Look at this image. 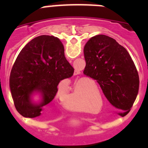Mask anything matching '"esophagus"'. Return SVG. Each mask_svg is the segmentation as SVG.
I'll return each mask as SVG.
<instances>
[{
  "label": "esophagus",
  "instance_id": "esophagus-1",
  "mask_svg": "<svg viewBox=\"0 0 148 148\" xmlns=\"http://www.w3.org/2000/svg\"><path fill=\"white\" fill-rule=\"evenodd\" d=\"M79 73H80L79 70H77V69L74 70V75H77V74H79Z\"/></svg>",
  "mask_w": 148,
  "mask_h": 148
}]
</instances>
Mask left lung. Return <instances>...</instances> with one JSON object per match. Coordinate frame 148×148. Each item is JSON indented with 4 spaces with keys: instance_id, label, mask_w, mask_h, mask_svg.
Masks as SVG:
<instances>
[{
    "instance_id": "8db88e82",
    "label": "left lung",
    "mask_w": 148,
    "mask_h": 148,
    "mask_svg": "<svg viewBox=\"0 0 148 148\" xmlns=\"http://www.w3.org/2000/svg\"><path fill=\"white\" fill-rule=\"evenodd\" d=\"M84 74L97 82L104 96L114 107L127 114L139 89V76L127 51L106 35L92 37L85 44Z\"/></svg>"
}]
</instances>
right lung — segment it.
I'll use <instances>...</instances> for the list:
<instances>
[{
  "mask_svg": "<svg viewBox=\"0 0 148 148\" xmlns=\"http://www.w3.org/2000/svg\"><path fill=\"white\" fill-rule=\"evenodd\" d=\"M74 71L57 37L34 38L21 51L10 72V89L16 110L25 117L41 115L43 107L56 96L59 82L71 77ZM34 93L41 97L39 103L32 101Z\"/></svg>",
  "mask_w": 148,
  "mask_h": 148,
  "instance_id": "add662e5",
  "label": "right lung"
}]
</instances>
